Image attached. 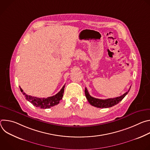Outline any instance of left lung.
Wrapping results in <instances>:
<instances>
[{
	"mask_svg": "<svg viewBox=\"0 0 150 150\" xmlns=\"http://www.w3.org/2000/svg\"><path fill=\"white\" fill-rule=\"evenodd\" d=\"M130 88L129 90H128V91L123 94L122 96H120V97H117L113 98L105 99V100L96 98L94 97H91L90 95L86 88L85 89V94L87 99L88 100V101L90 103L91 105L94 107H96V108H111L112 106H114L115 105H116L120 101H121L122 99L127 95L128 92L129 91Z\"/></svg>",
	"mask_w": 150,
	"mask_h": 150,
	"instance_id": "left-lung-1",
	"label": "left lung"
}]
</instances>
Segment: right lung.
<instances>
[{"instance_id": "add662e5", "label": "right lung", "mask_w": 150, "mask_h": 150, "mask_svg": "<svg viewBox=\"0 0 150 150\" xmlns=\"http://www.w3.org/2000/svg\"><path fill=\"white\" fill-rule=\"evenodd\" d=\"M65 86V85H63V87L60 90V91L56 95L47 98H38L36 97L28 96L23 91V90L21 87H19V88L21 91L22 92L23 95L25 96L26 100H27L28 101L32 103L34 106L37 107V108H39L40 109H49L51 107L58 104L60 101L62 99Z\"/></svg>"}]
</instances>
